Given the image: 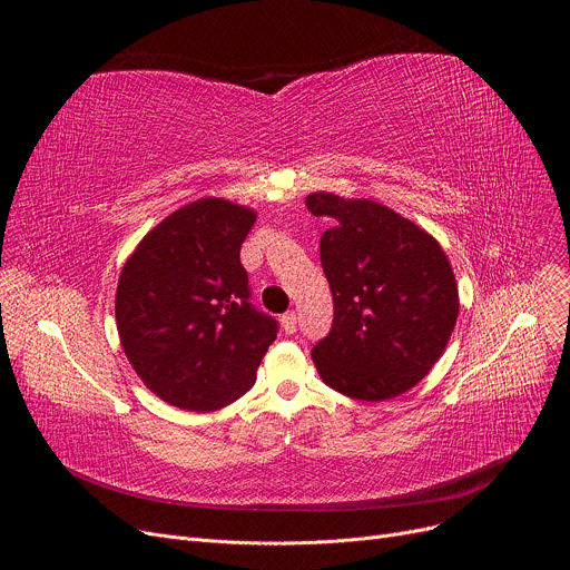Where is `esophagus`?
I'll return each instance as SVG.
<instances>
[{"mask_svg":"<svg viewBox=\"0 0 570 570\" xmlns=\"http://www.w3.org/2000/svg\"><path fill=\"white\" fill-rule=\"evenodd\" d=\"M282 327H284L286 334H295V330H297V315L293 311L282 315Z\"/></svg>","mask_w":570,"mask_h":570,"instance_id":"34e87169","label":"esophagus"}]
</instances>
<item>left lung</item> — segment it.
<instances>
[{
    "label": "left lung",
    "instance_id": "obj_1",
    "mask_svg": "<svg viewBox=\"0 0 570 570\" xmlns=\"http://www.w3.org/2000/svg\"><path fill=\"white\" fill-rule=\"evenodd\" d=\"M306 207L332 223L320 238V262L334 322L311 350L322 381L361 401L411 390L442 356L460 308L440 243L372 200L320 191Z\"/></svg>",
    "mask_w": 570,
    "mask_h": 570
}]
</instances>
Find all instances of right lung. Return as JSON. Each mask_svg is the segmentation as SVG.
Masks as SVG:
<instances>
[{
  "instance_id": "add662e5",
  "label": "right lung",
  "mask_w": 570,
  "mask_h": 570,
  "mask_svg": "<svg viewBox=\"0 0 570 570\" xmlns=\"http://www.w3.org/2000/svg\"><path fill=\"white\" fill-rule=\"evenodd\" d=\"M255 212L220 198L150 229L117 286V330L141 381L183 411L207 413L255 385L279 322L250 299L240 243Z\"/></svg>"
}]
</instances>
